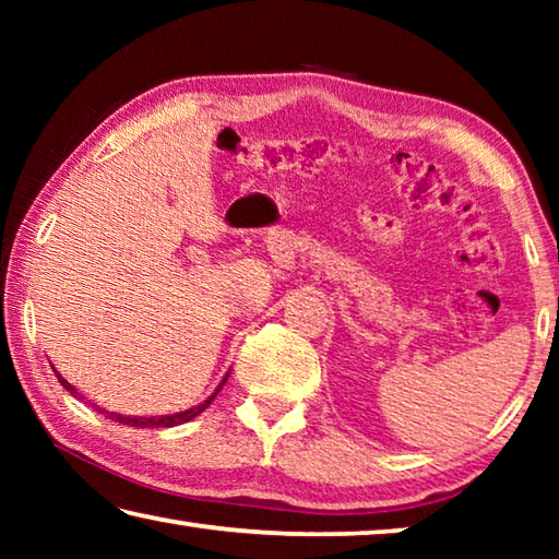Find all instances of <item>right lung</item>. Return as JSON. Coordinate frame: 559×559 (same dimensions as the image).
Instances as JSON below:
<instances>
[{"mask_svg":"<svg viewBox=\"0 0 559 559\" xmlns=\"http://www.w3.org/2000/svg\"><path fill=\"white\" fill-rule=\"evenodd\" d=\"M53 372H56V370H53ZM56 377H59V382H61V386H63L66 392H71L73 396H79V390H75V386H73L71 382H66L61 374H56ZM226 380H229V372H226V377L219 382V386H216L212 396H206V400H204L202 404L192 406V409H185V412H177V414H165V416H122V414H118V412H106V409H98V412H100V414H110L112 421L128 424V427H138V429H159V427L169 429V427H179V424L192 421L194 416H200V414L206 409V406H210V404L214 402L216 392L222 390Z\"/></svg>","mask_w":559,"mask_h":559,"instance_id":"right-lung-1","label":"right lung"}]
</instances>
